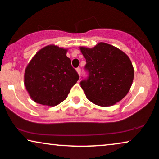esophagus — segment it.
I'll return each mask as SVG.
<instances>
[{
    "mask_svg": "<svg viewBox=\"0 0 159 159\" xmlns=\"http://www.w3.org/2000/svg\"><path fill=\"white\" fill-rule=\"evenodd\" d=\"M76 71H77V73H78V75H81V68L80 67H78L76 68Z\"/></svg>",
    "mask_w": 159,
    "mask_h": 159,
    "instance_id": "34e87169",
    "label": "esophagus"
}]
</instances>
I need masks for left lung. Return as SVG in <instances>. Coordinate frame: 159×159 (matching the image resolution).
Here are the masks:
<instances>
[{"instance_id": "8db88e82", "label": "left lung", "mask_w": 159, "mask_h": 159, "mask_svg": "<svg viewBox=\"0 0 159 159\" xmlns=\"http://www.w3.org/2000/svg\"><path fill=\"white\" fill-rule=\"evenodd\" d=\"M86 59L88 77L81 86L88 100L100 106H110L121 100L132 85L134 76L129 57L109 44L100 43L94 48L80 47Z\"/></svg>"}]
</instances>
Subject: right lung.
<instances>
[{"label":"right lung","mask_w":159,"mask_h":159,"mask_svg":"<svg viewBox=\"0 0 159 159\" xmlns=\"http://www.w3.org/2000/svg\"><path fill=\"white\" fill-rule=\"evenodd\" d=\"M67 50L54 45L42 48L25 68L24 84L36 103L54 106L67 98L79 75L66 56Z\"/></svg>","instance_id":"obj_1"}]
</instances>
